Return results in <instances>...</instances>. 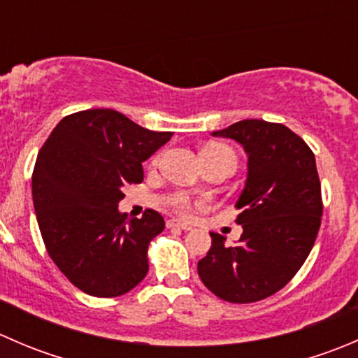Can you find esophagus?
Masks as SVG:
<instances>
[{
	"label": "esophagus",
	"mask_w": 358,
	"mask_h": 358,
	"mask_svg": "<svg viewBox=\"0 0 358 358\" xmlns=\"http://www.w3.org/2000/svg\"><path fill=\"white\" fill-rule=\"evenodd\" d=\"M166 225H168V229H182V230H190V229H192V227H190L189 223H183V222H180V220H169V222L166 223Z\"/></svg>",
	"instance_id": "1"
}]
</instances>
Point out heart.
<instances>
[{"label":"heart","instance_id":"obj_1","mask_svg":"<svg viewBox=\"0 0 358 358\" xmlns=\"http://www.w3.org/2000/svg\"><path fill=\"white\" fill-rule=\"evenodd\" d=\"M202 152L213 154V156H225V157L236 159L232 150H230L229 147H225V145H208V147H204V149H202ZM173 206H175L176 211H180V213H189V209H190L189 199H187V197H183V196L176 197V199L173 201Z\"/></svg>","mask_w":358,"mask_h":358}]
</instances>
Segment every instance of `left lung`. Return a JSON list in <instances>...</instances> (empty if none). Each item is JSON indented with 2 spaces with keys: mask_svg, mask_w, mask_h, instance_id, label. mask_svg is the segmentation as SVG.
<instances>
[{
  "mask_svg": "<svg viewBox=\"0 0 358 358\" xmlns=\"http://www.w3.org/2000/svg\"><path fill=\"white\" fill-rule=\"evenodd\" d=\"M213 136L232 138L248 154V178L236 206L243 236L236 246L209 232L197 263L201 280L230 303H252L282 289L312 251L322 216L315 156L287 126L244 119Z\"/></svg>",
  "mask_w": 358,
  "mask_h": 358,
  "instance_id": "left-lung-1",
  "label": "left lung"
}]
</instances>
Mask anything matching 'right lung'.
I'll return each mask as SVG.
<instances>
[{
	"label": "right lung",
	"instance_id": "add662e5",
	"mask_svg": "<svg viewBox=\"0 0 358 358\" xmlns=\"http://www.w3.org/2000/svg\"><path fill=\"white\" fill-rule=\"evenodd\" d=\"M171 136L117 110L90 109L66 115L43 143L32 171L36 218L50 258L86 294L121 296L149 272L147 249L164 220L154 209L128 218L117 204Z\"/></svg>",
	"mask_w": 358,
	"mask_h": 358
}]
</instances>
